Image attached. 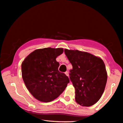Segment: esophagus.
<instances>
[{"label": "esophagus", "instance_id": "obj_1", "mask_svg": "<svg viewBox=\"0 0 123 123\" xmlns=\"http://www.w3.org/2000/svg\"><path fill=\"white\" fill-rule=\"evenodd\" d=\"M65 73V74H66V75H67V77H68V76H69V74H68V72L67 71V72H66Z\"/></svg>", "mask_w": 123, "mask_h": 123}]
</instances>
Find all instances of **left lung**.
<instances>
[{"mask_svg": "<svg viewBox=\"0 0 123 123\" xmlns=\"http://www.w3.org/2000/svg\"><path fill=\"white\" fill-rule=\"evenodd\" d=\"M73 68L69 78L75 90V100L82 106L89 107L98 101L104 92L107 73L101 58L75 50L65 49Z\"/></svg>", "mask_w": 123, "mask_h": 123, "instance_id": "left-lung-1", "label": "left lung"}]
</instances>
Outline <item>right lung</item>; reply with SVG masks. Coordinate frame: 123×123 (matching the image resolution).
Instances as JSON below:
<instances>
[{"instance_id":"1","label":"right lung","mask_w":123,"mask_h":123,"mask_svg":"<svg viewBox=\"0 0 123 123\" xmlns=\"http://www.w3.org/2000/svg\"><path fill=\"white\" fill-rule=\"evenodd\" d=\"M62 48L37 49L27 56L21 65L22 76L27 89L34 98L49 102L60 96L69 82L65 73L58 71L56 58Z\"/></svg>"}]
</instances>
